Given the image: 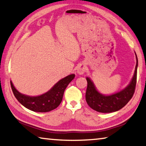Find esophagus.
<instances>
[{"label": "esophagus", "mask_w": 146, "mask_h": 146, "mask_svg": "<svg viewBox=\"0 0 146 146\" xmlns=\"http://www.w3.org/2000/svg\"><path fill=\"white\" fill-rule=\"evenodd\" d=\"M86 70H87V68L84 64H80L77 68V73L79 75H82L86 72Z\"/></svg>", "instance_id": "1"}]
</instances>
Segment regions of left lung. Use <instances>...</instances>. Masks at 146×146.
Wrapping results in <instances>:
<instances>
[{"label":"left lung","instance_id":"left-lung-1","mask_svg":"<svg viewBox=\"0 0 146 146\" xmlns=\"http://www.w3.org/2000/svg\"><path fill=\"white\" fill-rule=\"evenodd\" d=\"M136 58L137 64L132 80L124 90L120 92L108 96L101 95L96 90L95 86L90 79L88 77L86 78L88 87L86 92V100L91 108L100 113H112L118 111L127 104L134 95L137 84L138 66L137 55Z\"/></svg>","mask_w":146,"mask_h":146}]
</instances>
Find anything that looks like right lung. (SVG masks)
Instances as JSON below:
<instances>
[{"mask_svg":"<svg viewBox=\"0 0 146 146\" xmlns=\"http://www.w3.org/2000/svg\"><path fill=\"white\" fill-rule=\"evenodd\" d=\"M75 77V75H70L61 79L48 92L37 97H28L17 91L10 81L11 87L17 100L28 110L35 112H48L55 110L60 105L66 88Z\"/></svg>","mask_w":146,"mask_h":146,"instance_id":"1","label":"right lung"}]
</instances>
